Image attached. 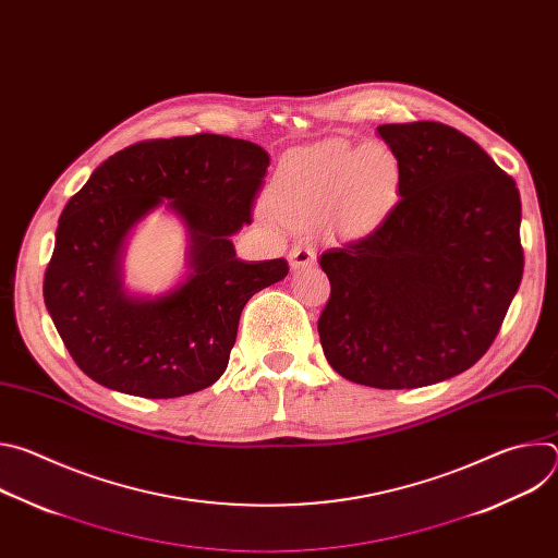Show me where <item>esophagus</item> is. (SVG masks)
Returning a JSON list of instances; mask_svg holds the SVG:
<instances>
[{
  "label": "esophagus",
  "mask_w": 558,
  "mask_h": 558,
  "mask_svg": "<svg viewBox=\"0 0 558 558\" xmlns=\"http://www.w3.org/2000/svg\"><path fill=\"white\" fill-rule=\"evenodd\" d=\"M315 263V247L311 243H300L289 252L291 269H304Z\"/></svg>",
  "instance_id": "1"
}]
</instances>
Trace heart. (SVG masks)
Returning a JSON list of instances; mask_svg holds the SVG:
<instances>
[{
	"instance_id": "1",
	"label": "heart",
	"mask_w": 558,
	"mask_h": 558,
	"mask_svg": "<svg viewBox=\"0 0 558 558\" xmlns=\"http://www.w3.org/2000/svg\"><path fill=\"white\" fill-rule=\"evenodd\" d=\"M402 187V161L386 143L351 145L329 138L287 156L267 187L269 211L291 225H323L331 216L368 225Z\"/></svg>"
}]
</instances>
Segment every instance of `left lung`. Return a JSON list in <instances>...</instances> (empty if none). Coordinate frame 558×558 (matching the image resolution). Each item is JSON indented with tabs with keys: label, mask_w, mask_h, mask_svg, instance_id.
<instances>
[{
	"label": "left lung",
	"mask_w": 558,
	"mask_h": 558,
	"mask_svg": "<svg viewBox=\"0 0 558 558\" xmlns=\"http://www.w3.org/2000/svg\"><path fill=\"white\" fill-rule=\"evenodd\" d=\"M400 201L355 241L323 252L331 295L317 320L342 377L420 388L468 371L497 338L521 284L517 183L459 130L388 123Z\"/></svg>",
	"instance_id": "obj_1"
}]
</instances>
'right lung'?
<instances>
[{
	"label": "right lung",
	"instance_id": "obj_1",
	"mask_svg": "<svg viewBox=\"0 0 558 558\" xmlns=\"http://www.w3.org/2000/svg\"><path fill=\"white\" fill-rule=\"evenodd\" d=\"M269 154L243 138L194 134L130 145L61 211L44 278L52 323L97 384L147 400L211 386L227 368L250 298L289 274L284 258H235ZM163 206L186 227L189 271L158 296L124 287L126 238Z\"/></svg>",
	"mask_w": 558,
	"mask_h": 558
}]
</instances>
